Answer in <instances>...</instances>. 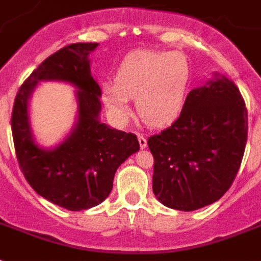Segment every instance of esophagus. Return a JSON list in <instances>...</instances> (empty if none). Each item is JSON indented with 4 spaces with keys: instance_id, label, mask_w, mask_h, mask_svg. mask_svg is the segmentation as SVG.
I'll return each mask as SVG.
<instances>
[{
    "instance_id": "esophagus-1",
    "label": "esophagus",
    "mask_w": 261,
    "mask_h": 261,
    "mask_svg": "<svg viewBox=\"0 0 261 261\" xmlns=\"http://www.w3.org/2000/svg\"><path fill=\"white\" fill-rule=\"evenodd\" d=\"M138 141H139V146H141V149H145L146 146H147V139H146L143 135H138Z\"/></svg>"
}]
</instances>
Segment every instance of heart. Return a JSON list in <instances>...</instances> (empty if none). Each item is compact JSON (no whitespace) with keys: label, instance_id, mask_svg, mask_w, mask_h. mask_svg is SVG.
<instances>
[{"label":"heart","instance_id":"heart-1","mask_svg":"<svg viewBox=\"0 0 261 261\" xmlns=\"http://www.w3.org/2000/svg\"><path fill=\"white\" fill-rule=\"evenodd\" d=\"M192 83V64L181 52L134 50L124 57L115 82L101 84V100L111 116L124 122L130 115V97L142 120L151 127L174 122L185 105Z\"/></svg>","mask_w":261,"mask_h":261}]
</instances>
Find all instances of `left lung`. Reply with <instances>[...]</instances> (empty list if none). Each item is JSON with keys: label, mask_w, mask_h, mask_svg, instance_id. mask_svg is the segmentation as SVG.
<instances>
[{"label": "left lung", "mask_w": 261, "mask_h": 261, "mask_svg": "<svg viewBox=\"0 0 261 261\" xmlns=\"http://www.w3.org/2000/svg\"><path fill=\"white\" fill-rule=\"evenodd\" d=\"M186 96L178 119L149 138L152 192L165 206L190 212L220 200L240 169L248 135L244 99L219 76Z\"/></svg>", "instance_id": "obj_1"}]
</instances>
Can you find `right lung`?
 Instances as JSON below:
<instances>
[{
  "label": "right lung",
  "instance_id": "obj_1",
  "mask_svg": "<svg viewBox=\"0 0 261 261\" xmlns=\"http://www.w3.org/2000/svg\"><path fill=\"white\" fill-rule=\"evenodd\" d=\"M96 46V42H76L50 55L20 87L12 112L14 149L25 179L45 200L73 212L103 202L111 193L118 167L139 150L137 135L99 119L101 90L88 60ZM44 80L71 82L78 88V120L54 149L35 143L29 123L27 101Z\"/></svg>",
  "mask_w": 261,
  "mask_h": 261
}]
</instances>
